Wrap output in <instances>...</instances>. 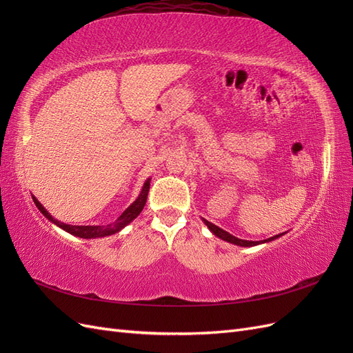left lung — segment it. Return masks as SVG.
I'll return each instance as SVG.
<instances>
[{
    "label": "left lung",
    "mask_w": 353,
    "mask_h": 353,
    "mask_svg": "<svg viewBox=\"0 0 353 353\" xmlns=\"http://www.w3.org/2000/svg\"><path fill=\"white\" fill-rule=\"evenodd\" d=\"M203 222L206 223L208 228H209L213 234H215L216 237L222 239L223 241H228V243L237 244V245H243V248H252V245H258V244H261V243H268V241H272V240H275V239H279V237L283 236V234H276V236L270 237V239H266V240H262V241H249V240H241V239H237V237L231 236L230 232L223 231L222 228H219V227H216V225H213L212 222H209V221H206V219H203Z\"/></svg>",
    "instance_id": "left-lung-1"
}]
</instances>
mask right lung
Listing matches in <instances>:
<instances>
[{"instance_id":"add662e5","label":"right lung","mask_w":353,"mask_h":353,"mask_svg":"<svg viewBox=\"0 0 353 353\" xmlns=\"http://www.w3.org/2000/svg\"><path fill=\"white\" fill-rule=\"evenodd\" d=\"M148 190H150V178L145 181L140 196L137 197V200L132 203V205L128 208L114 222L108 223V225H68V223L60 222V221L52 218L48 213V210L42 206L34 196H32V199H34L35 205L42 215H44L52 223H56V225L60 227L61 230H65V231L73 234V236L81 237V239H97V237H105V236H112V234L119 232L122 228H125L128 225V223H131L138 215H140L141 210L145 206Z\"/></svg>"}]
</instances>
